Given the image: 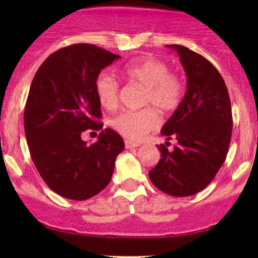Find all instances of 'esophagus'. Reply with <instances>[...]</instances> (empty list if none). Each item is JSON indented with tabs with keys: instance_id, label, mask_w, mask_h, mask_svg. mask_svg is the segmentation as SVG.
<instances>
[{
	"instance_id": "34e87169",
	"label": "esophagus",
	"mask_w": 258,
	"mask_h": 258,
	"mask_svg": "<svg viewBox=\"0 0 258 258\" xmlns=\"http://www.w3.org/2000/svg\"><path fill=\"white\" fill-rule=\"evenodd\" d=\"M124 146H126V148L131 150V148L139 147L140 144H134V142H131V141H124Z\"/></svg>"
}]
</instances>
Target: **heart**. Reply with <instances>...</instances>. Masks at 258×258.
<instances>
[{
  "mask_svg": "<svg viewBox=\"0 0 258 258\" xmlns=\"http://www.w3.org/2000/svg\"><path fill=\"white\" fill-rule=\"evenodd\" d=\"M122 75L131 83L145 88L142 105L151 106L140 111H122L110 119L112 130L130 141H140L158 123L157 111L168 113L178 107L183 96V83L160 59L142 57L124 64ZM98 102L106 110L117 107L119 100V85L111 75L102 74L95 83Z\"/></svg>",
  "mask_w": 258,
  "mask_h": 258,
  "instance_id": "b5f03b06",
  "label": "heart"
}]
</instances>
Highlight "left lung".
<instances>
[{"instance_id": "8db88e82", "label": "left lung", "mask_w": 258, "mask_h": 258, "mask_svg": "<svg viewBox=\"0 0 258 258\" xmlns=\"http://www.w3.org/2000/svg\"><path fill=\"white\" fill-rule=\"evenodd\" d=\"M167 47L178 53L187 90L161 130L167 141L175 137L177 146L168 151L160 145L161 158L148 176L160 191L186 197L206 188L225 162L232 135V112L227 87L216 67L183 46Z\"/></svg>"}]
</instances>
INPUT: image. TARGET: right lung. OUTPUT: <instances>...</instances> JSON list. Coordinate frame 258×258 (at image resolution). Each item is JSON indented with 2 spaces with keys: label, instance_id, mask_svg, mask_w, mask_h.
I'll return each instance as SVG.
<instances>
[{
  "label": "right lung",
  "instance_id": "1",
  "mask_svg": "<svg viewBox=\"0 0 258 258\" xmlns=\"http://www.w3.org/2000/svg\"><path fill=\"white\" fill-rule=\"evenodd\" d=\"M119 57L76 43L48 56L33 77L23 114L26 140L38 173L59 196L83 201L110 183L123 140L111 128L92 145L81 135L102 128L95 83Z\"/></svg>",
  "mask_w": 258,
  "mask_h": 258
}]
</instances>
